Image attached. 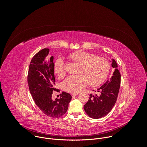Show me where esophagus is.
Here are the masks:
<instances>
[{"label": "esophagus", "mask_w": 147, "mask_h": 147, "mask_svg": "<svg viewBox=\"0 0 147 147\" xmlns=\"http://www.w3.org/2000/svg\"><path fill=\"white\" fill-rule=\"evenodd\" d=\"M78 95L77 94H76V93H74V94H73L71 95V96H76V95Z\"/></svg>", "instance_id": "34e87169"}]
</instances>
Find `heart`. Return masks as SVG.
<instances>
[{
    "label": "heart",
    "instance_id": "b5f03b06",
    "mask_svg": "<svg viewBox=\"0 0 147 147\" xmlns=\"http://www.w3.org/2000/svg\"><path fill=\"white\" fill-rule=\"evenodd\" d=\"M69 59L78 65L76 76L66 78L62 86L67 92L74 93L79 92L86 86L87 83L91 86H97L105 80L109 73L110 65L103 57H95L92 53L82 51H78L71 53ZM54 72L59 78L65 76L63 61L58 59L54 65Z\"/></svg>",
    "mask_w": 147,
    "mask_h": 147
}]
</instances>
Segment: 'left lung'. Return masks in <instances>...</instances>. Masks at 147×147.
Listing matches in <instances>:
<instances>
[{
  "instance_id": "obj_1",
  "label": "left lung",
  "mask_w": 147,
  "mask_h": 147,
  "mask_svg": "<svg viewBox=\"0 0 147 147\" xmlns=\"http://www.w3.org/2000/svg\"><path fill=\"white\" fill-rule=\"evenodd\" d=\"M114 71L111 78L103 85L94 91L96 94L90 95L88 102L84 106L86 113L92 119L106 116L115 104L120 86L121 76L115 60H110Z\"/></svg>"
}]
</instances>
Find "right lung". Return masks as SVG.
Instances as JSON below:
<instances>
[{
    "label": "right lung",
    "mask_w": 147,
    "mask_h": 147,
    "mask_svg": "<svg viewBox=\"0 0 147 147\" xmlns=\"http://www.w3.org/2000/svg\"><path fill=\"white\" fill-rule=\"evenodd\" d=\"M49 49L39 51L32 59L28 70V84L30 94L39 109L45 115L58 118L66 113L71 96L63 92L59 99L53 100L54 88L53 56H49Z\"/></svg>",
    "instance_id": "right-lung-1"
}]
</instances>
